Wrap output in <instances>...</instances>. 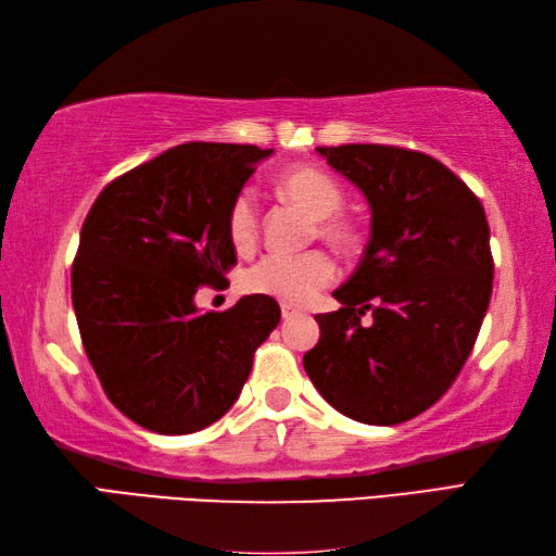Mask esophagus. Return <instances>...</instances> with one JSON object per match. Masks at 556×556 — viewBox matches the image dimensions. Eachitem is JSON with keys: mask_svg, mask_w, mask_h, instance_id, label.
Masks as SVG:
<instances>
[{"mask_svg": "<svg viewBox=\"0 0 556 556\" xmlns=\"http://www.w3.org/2000/svg\"><path fill=\"white\" fill-rule=\"evenodd\" d=\"M296 315H299V308H293L289 303H281V317H285V320H291V317Z\"/></svg>", "mask_w": 556, "mask_h": 556, "instance_id": "34e87169", "label": "esophagus"}]
</instances>
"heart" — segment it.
Listing matches in <instances>:
<instances>
[{"mask_svg":"<svg viewBox=\"0 0 556 556\" xmlns=\"http://www.w3.org/2000/svg\"><path fill=\"white\" fill-rule=\"evenodd\" d=\"M277 191L291 203H296L315 217L317 233L339 248L356 241L353 224L339 215L341 188L327 172L317 167H289L279 174ZM231 243L239 251H248L257 239V205L251 191H241L233 198L227 217ZM337 277V265L325 251L301 255L269 253L245 271L243 285L257 296H269L289 305L313 301Z\"/></svg>","mask_w":556,"mask_h":556,"instance_id":"heart-1","label":"heart"}]
</instances>
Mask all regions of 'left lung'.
<instances>
[{"label": "left lung", "mask_w": 556, "mask_h": 556, "mask_svg": "<svg viewBox=\"0 0 556 556\" xmlns=\"http://www.w3.org/2000/svg\"><path fill=\"white\" fill-rule=\"evenodd\" d=\"M370 205L356 271L303 356L327 404L368 425L416 418L464 368L492 296L485 210L442 162L392 146L317 148ZM370 312L374 320L361 324Z\"/></svg>", "instance_id": "obj_1"}]
</instances>
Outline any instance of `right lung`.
Here are the masks:
<instances>
[{
  "label": "right lung",
  "mask_w": 556,
  "mask_h": 556,
  "mask_svg": "<svg viewBox=\"0 0 556 556\" xmlns=\"http://www.w3.org/2000/svg\"><path fill=\"white\" fill-rule=\"evenodd\" d=\"M275 150L186 143L126 172L92 203L71 269L83 346L104 394L160 434H188L227 413L253 353L279 325L269 296L203 313L195 293L236 263L227 217Z\"/></svg>",
  "instance_id": "right-lung-1"
}]
</instances>
